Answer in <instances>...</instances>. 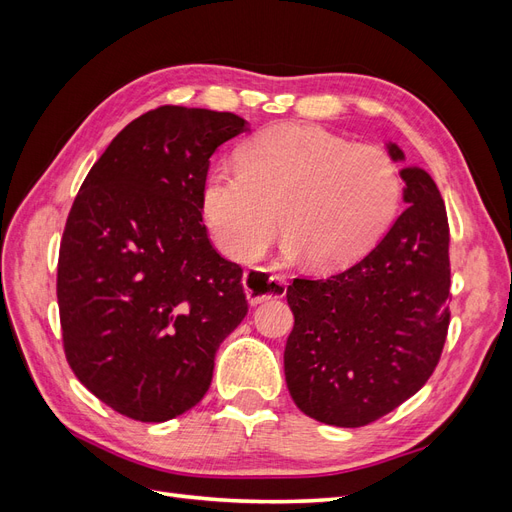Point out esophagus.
<instances>
[{"label": "esophagus", "mask_w": 512, "mask_h": 512, "mask_svg": "<svg viewBox=\"0 0 512 512\" xmlns=\"http://www.w3.org/2000/svg\"><path fill=\"white\" fill-rule=\"evenodd\" d=\"M245 297L252 305H258L267 299H280L286 294V280L282 275L269 273L267 269H250L243 275Z\"/></svg>", "instance_id": "34e87169"}]
</instances>
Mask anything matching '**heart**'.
<instances>
[{
  "mask_svg": "<svg viewBox=\"0 0 512 512\" xmlns=\"http://www.w3.org/2000/svg\"><path fill=\"white\" fill-rule=\"evenodd\" d=\"M401 177L389 153L352 145L318 126L280 123L237 151L203 190V215L220 250L252 260L267 250L280 215L290 256L320 271L363 258L391 228Z\"/></svg>",
  "mask_w": 512,
  "mask_h": 512,
  "instance_id": "b5f03b06",
  "label": "heart"
}]
</instances>
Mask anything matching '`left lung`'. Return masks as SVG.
<instances>
[{
	"mask_svg": "<svg viewBox=\"0 0 512 512\" xmlns=\"http://www.w3.org/2000/svg\"><path fill=\"white\" fill-rule=\"evenodd\" d=\"M393 160L404 151L389 145ZM404 200L384 239L327 280L297 277L284 374L294 404L335 427H363L410 399L446 342L451 260L444 200L423 168H404Z\"/></svg>",
	"mask_w": 512,
	"mask_h": 512,
	"instance_id": "obj_1",
	"label": "left lung"
}]
</instances>
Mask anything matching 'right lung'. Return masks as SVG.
<instances>
[{"label":"right lung","mask_w":512,"mask_h":512,"mask_svg":"<svg viewBox=\"0 0 512 512\" xmlns=\"http://www.w3.org/2000/svg\"><path fill=\"white\" fill-rule=\"evenodd\" d=\"M245 130L235 113L149 111L113 138L68 213L57 262L66 359L134 421L194 408L247 314L243 269L215 252L200 211L209 158Z\"/></svg>","instance_id":"obj_1"}]
</instances>
